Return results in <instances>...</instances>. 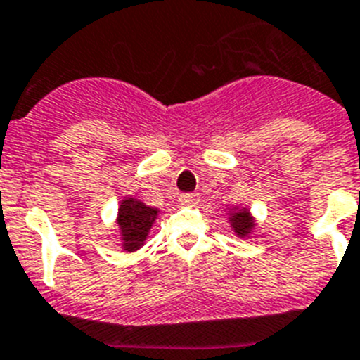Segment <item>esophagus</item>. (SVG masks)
I'll use <instances>...</instances> for the list:
<instances>
[{
	"label": "esophagus",
	"instance_id": "1",
	"mask_svg": "<svg viewBox=\"0 0 360 360\" xmlns=\"http://www.w3.org/2000/svg\"><path fill=\"white\" fill-rule=\"evenodd\" d=\"M198 201H200V194H196V193L180 194V203L187 205V207H193V205H196Z\"/></svg>",
	"mask_w": 360,
	"mask_h": 360
}]
</instances>
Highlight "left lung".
Listing matches in <instances>:
<instances>
[{"label": "left lung", "instance_id": "8db88e82", "mask_svg": "<svg viewBox=\"0 0 360 360\" xmlns=\"http://www.w3.org/2000/svg\"><path fill=\"white\" fill-rule=\"evenodd\" d=\"M229 222H231L235 235H238L240 238L248 237L255 229V219L248 208H235V210L229 212Z\"/></svg>", "mask_w": 360, "mask_h": 360}]
</instances>
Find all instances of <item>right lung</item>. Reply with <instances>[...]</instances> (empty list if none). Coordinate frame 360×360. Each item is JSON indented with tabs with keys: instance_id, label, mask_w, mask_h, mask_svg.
I'll use <instances>...</instances> for the list:
<instances>
[{
	"instance_id": "right-lung-1",
	"label": "right lung",
	"mask_w": 360,
	"mask_h": 360,
	"mask_svg": "<svg viewBox=\"0 0 360 360\" xmlns=\"http://www.w3.org/2000/svg\"><path fill=\"white\" fill-rule=\"evenodd\" d=\"M157 215H159L157 208L146 207L143 201L136 200V198L129 196L122 200L118 207L116 224H118L120 235H122L123 251L134 252L143 248Z\"/></svg>"
}]
</instances>
